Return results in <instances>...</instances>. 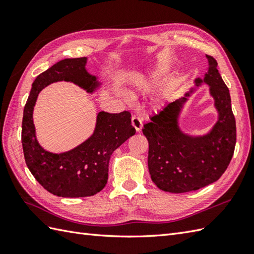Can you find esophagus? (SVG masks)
Returning <instances> with one entry per match:
<instances>
[{"label":"esophagus","mask_w":254,"mask_h":254,"mask_svg":"<svg viewBox=\"0 0 254 254\" xmlns=\"http://www.w3.org/2000/svg\"><path fill=\"white\" fill-rule=\"evenodd\" d=\"M132 126L135 127V130L137 132L141 131V128L143 127V122H142V119L138 118V117H132Z\"/></svg>","instance_id":"obj_1"}]
</instances>
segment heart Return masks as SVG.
Returning <instances> with one entry per match:
<instances>
[{"label":"heart","instance_id":"b5f03b06","mask_svg":"<svg viewBox=\"0 0 254 254\" xmlns=\"http://www.w3.org/2000/svg\"><path fill=\"white\" fill-rule=\"evenodd\" d=\"M167 71H168V66L165 65V64H158V65H156L153 71L150 72L149 80L153 83L159 82V80L163 79Z\"/></svg>","mask_w":254,"mask_h":254}]
</instances>
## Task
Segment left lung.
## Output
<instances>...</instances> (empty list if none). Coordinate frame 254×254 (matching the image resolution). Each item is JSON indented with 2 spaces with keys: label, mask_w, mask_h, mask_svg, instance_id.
<instances>
[{
  "label": "left lung",
  "mask_w": 254,
  "mask_h": 254,
  "mask_svg": "<svg viewBox=\"0 0 254 254\" xmlns=\"http://www.w3.org/2000/svg\"><path fill=\"white\" fill-rule=\"evenodd\" d=\"M207 73L194 79V87L169 102L150 122L144 124L148 141V170L160 190L171 193L195 191L217 181L227 169L236 145V120L229 89L217 69V61L206 56ZM205 83L214 99L218 121L205 134H190L180 127L187 98Z\"/></svg>",
  "instance_id": "obj_1"
}]
</instances>
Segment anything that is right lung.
<instances>
[{"label": "right lung", "mask_w": 254, "mask_h": 254, "mask_svg": "<svg viewBox=\"0 0 254 254\" xmlns=\"http://www.w3.org/2000/svg\"><path fill=\"white\" fill-rule=\"evenodd\" d=\"M87 58L65 59L38 75L31 85L24 108L21 144L26 165L36 180L48 192L62 197L95 195L107 185L112 153L135 134L130 112H97L93 134L76 147L63 153H52L38 142L32 119L40 91L56 82H69L94 94L101 87L98 76L90 74Z\"/></svg>", "instance_id": "add662e5"}]
</instances>
